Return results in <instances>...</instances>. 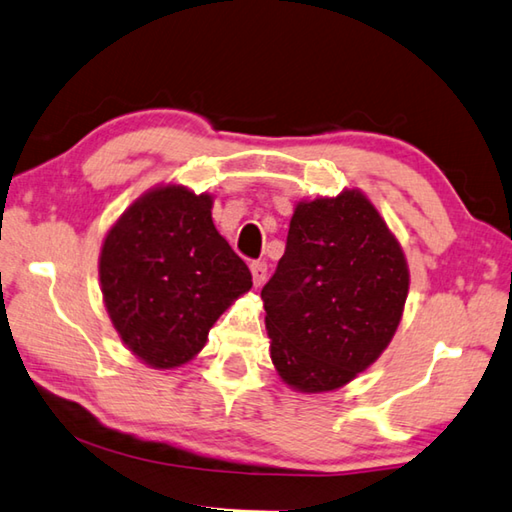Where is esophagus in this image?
I'll list each match as a JSON object with an SVG mask.
<instances>
[{"instance_id":"esophagus-1","label":"esophagus","mask_w":512,"mask_h":512,"mask_svg":"<svg viewBox=\"0 0 512 512\" xmlns=\"http://www.w3.org/2000/svg\"><path fill=\"white\" fill-rule=\"evenodd\" d=\"M250 273H253L255 286H262L266 282V275H268V264L266 262H253V264H250Z\"/></svg>"}]
</instances>
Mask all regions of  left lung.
Instances as JSON below:
<instances>
[{"mask_svg":"<svg viewBox=\"0 0 512 512\" xmlns=\"http://www.w3.org/2000/svg\"><path fill=\"white\" fill-rule=\"evenodd\" d=\"M407 291L403 248L365 194L300 201L262 288L277 374L302 394L351 383L392 342Z\"/></svg>","mask_w":512,"mask_h":512,"instance_id":"8db88e82","label":"left lung"}]
</instances>
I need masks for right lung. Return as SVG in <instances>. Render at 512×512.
Masks as SVG:
<instances>
[{"instance_id": "1", "label": "right lung", "mask_w": 512, "mask_h": 512, "mask_svg": "<svg viewBox=\"0 0 512 512\" xmlns=\"http://www.w3.org/2000/svg\"><path fill=\"white\" fill-rule=\"evenodd\" d=\"M102 302L123 345L147 367L192 360L212 324L253 286L212 224V197L165 183L109 228L98 259Z\"/></svg>"}]
</instances>
